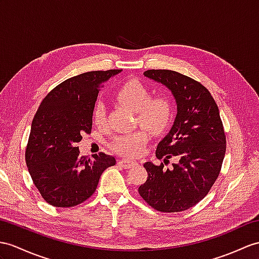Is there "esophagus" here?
Returning a JSON list of instances; mask_svg holds the SVG:
<instances>
[{"label": "esophagus", "instance_id": "esophagus-1", "mask_svg": "<svg viewBox=\"0 0 259 259\" xmlns=\"http://www.w3.org/2000/svg\"><path fill=\"white\" fill-rule=\"evenodd\" d=\"M118 165L123 167L124 169H130L132 167H134L137 165L136 161L133 160H126V159H122V160H118Z\"/></svg>", "mask_w": 259, "mask_h": 259}]
</instances>
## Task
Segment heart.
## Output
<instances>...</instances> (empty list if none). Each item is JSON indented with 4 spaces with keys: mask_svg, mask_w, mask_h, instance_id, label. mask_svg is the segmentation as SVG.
<instances>
[{
    "mask_svg": "<svg viewBox=\"0 0 259 259\" xmlns=\"http://www.w3.org/2000/svg\"><path fill=\"white\" fill-rule=\"evenodd\" d=\"M116 99L125 108L136 112L137 122L151 133H161L171 121L172 110L168 99L162 96L150 97L146 85L141 81L125 82L116 91ZM92 117L96 125L103 126L105 124L106 111L103 102L98 101L94 104ZM147 142V132L141 128L114 137L110 143V147L118 155L133 158L141 155Z\"/></svg>",
    "mask_w": 259,
    "mask_h": 259,
    "instance_id": "b5f03b06",
    "label": "heart"
}]
</instances>
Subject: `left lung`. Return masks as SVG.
I'll return each instance as SVG.
<instances>
[{"label":"left lung","instance_id":"obj_1","mask_svg":"<svg viewBox=\"0 0 259 259\" xmlns=\"http://www.w3.org/2000/svg\"><path fill=\"white\" fill-rule=\"evenodd\" d=\"M146 77L165 84L177 102V116L169 134L158 144L156 157L171 168L145 162L147 179L138 187L153 209L174 213L199 203L217 181L226 151V136L219 108L210 91L199 81L165 69L145 71Z\"/></svg>","mask_w":259,"mask_h":259}]
</instances>
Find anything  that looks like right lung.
I'll return each instance as SVG.
<instances>
[{
    "label": "right lung",
    "mask_w": 259,
    "mask_h": 259,
    "mask_svg": "<svg viewBox=\"0 0 259 259\" xmlns=\"http://www.w3.org/2000/svg\"><path fill=\"white\" fill-rule=\"evenodd\" d=\"M119 69L89 71L61 82L44 98L31 122L25 160L47 203L75 206L97 190L101 175L116 160L104 153L93 159L75 146L92 130V112L104 82Z\"/></svg>",
    "instance_id": "obj_1"
}]
</instances>
